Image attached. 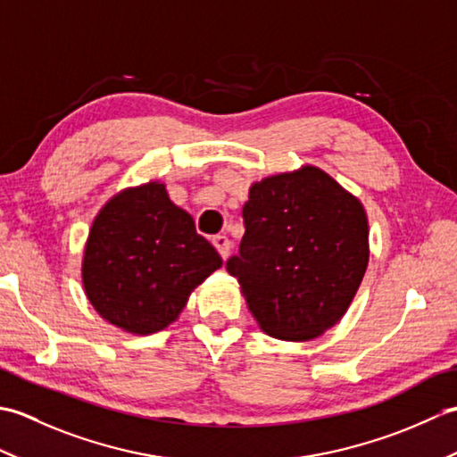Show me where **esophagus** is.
Wrapping results in <instances>:
<instances>
[{
  "instance_id": "34e87169",
  "label": "esophagus",
  "mask_w": 457,
  "mask_h": 457,
  "mask_svg": "<svg viewBox=\"0 0 457 457\" xmlns=\"http://www.w3.org/2000/svg\"><path fill=\"white\" fill-rule=\"evenodd\" d=\"M213 247L218 249V253L221 255V259H226L229 253V239L226 236H213L212 237Z\"/></svg>"
}]
</instances>
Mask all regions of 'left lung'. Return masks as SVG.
Here are the masks:
<instances>
[{
    "instance_id": "1",
    "label": "left lung",
    "mask_w": 457,
    "mask_h": 457,
    "mask_svg": "<svg viewBox=\"0 0 457 457\" xmlns=\"http://www.w3.org/2000/svg\"><path fill=\"white\" fill-rule=\"evenodd\" d=\"M245 236L228 261L265 334L308 342L347 312L369 263L361 200L314 164L251 184Z\"/></svg>"
}]
</instances>
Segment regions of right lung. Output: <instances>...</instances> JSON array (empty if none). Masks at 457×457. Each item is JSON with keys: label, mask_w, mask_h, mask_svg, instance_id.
Masks as SVG:
<instances>
[{"label": "right lung", "mask_w": 457, "mask_h": 457, "mask_svg": "<svg viewBox=\"0 0 457 457\" xmlns=\"http://www.w3.org/2000/svg\"><path fill=\"white\" fill-rule=\"evenodd\" d=\"M221 267L164 182L123 188L94 218L84 245V293L104 320L135 336L177 322L192 290Z\"/></svg>", "instance_id": "1"}]
</instances>
